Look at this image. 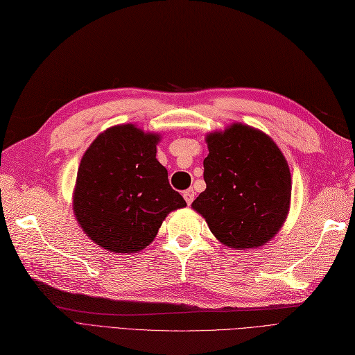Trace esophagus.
Segmentation results:
<instances>
[{"label": "esophagus", "instance_id": "1", "mask_svg": "<svg viewBox=\"0 0 355 355\" xmlns=\"http://www.w3.org/2000/svg\"><path fill=\"white\" fill-rule=\"evenodd\" d=\"M182 198L186 199L187 205H191V202L194 199V190L193 189H187L186 191H182Z\"/></svg>", "mask_w": 355, "mask_h": 355}]
</instances>
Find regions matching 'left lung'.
Segmentation results:
<instances>
[{"label": "left lung", "mask_w": 355, "mask_h": 355, "mask_svg": "<svg viewBox=\"0 0 355 355\" xmlns=\"http://www.w3.org/2000/svg\"><path fill=\"white\" fill-rule=\"evenodd\" d=\"M207 189L191 208L234 250L255 249L279 233L291 208L289 165L270 135L234 122L205 137Z\"/></svg>", "instance_id": "left-lung-1"}]
</instances>
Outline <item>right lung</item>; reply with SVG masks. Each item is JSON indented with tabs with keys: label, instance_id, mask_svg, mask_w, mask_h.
<instances>
[{
	"label": "right lung",
	"instance_id": "right-lung-1",
	"mask_svg": "<svg viewBox=\"0 0 355 355\" xmlns=\"http://www.w3.org/2000/svg\"><path fill=\"white\" fill-rule=\"evenodd\" d=\"M157 132L134 123L110 127L85 150L73 189V214L83 232L113 254L150 245L169 212L187 207L156 159Z\"/></svg>",
	"mask_w": 355,
	"mask_h": 355
}]
</instances>
